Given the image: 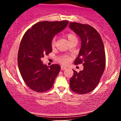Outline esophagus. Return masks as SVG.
Returning a JSON list of instances; mask_svg holds the SVG:
<instances>
[{
    "instance_id": "1",
    "label": "esophagus",
    "mask_w": 121,
    "mask_h": 121,
    "mask_svg": "<svg viewBox=\"0 0 121 121\" xmlns=\"http://www.w3.org/2000/svg\"><path fill=\"white\" fill-rule=\"evenodd\" d=\"M67 68L65 67L64 66H61V70H65V69H66Z\"/></svg>"
}]
</instances>
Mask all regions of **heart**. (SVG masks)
<instances>
[{
  "instance_id": "heart-1",
  "label": "heart",
  "mask_w": 121,
  "mask_h": 121,
  "mask_svg": "<svg viewBox=\"0 0 121 121\" xmlns=\"http://www.w3.org/2000/svg\"><path fill=\"white\" fill-rule=\"evenodd\" d=\"M66 38L68 39V41H70V40L76 38V36L72 34H68L66 35ZM51 45H52V47L55 46V39H53L52 40V43H51ZM57 60L60 62V63L62 64L66 65L69 63V61H70V59L69 58V57L68 56H60L57 58Z\"/></svg>"
}]
</instances>
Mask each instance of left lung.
<instances>
[{"mask_svg": "<svg viewBox=\"0 0 121 121\" xmlns=\"http://www.w3.org/2000/svg\"><path fill=\"white\" fill-rule=\"evenodd\" d=\"M69 28L80 37L81 48L74 63L83 64L84 69L73 70L70 87L75 93H88L96 87L105 70L106 58L104 45L99 33L87 24L70 23Z\"/></svg>", "mask_w": 121, "mask_h": 121, "instance_id": "1", "label": "left lung"}]
</instances>
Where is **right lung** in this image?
<instances>
[{
	"label": "right lung",
	"instance_id": "1",
	"mask_svg": "<svg viewBox=\"0 0 121 121\" xmlns=\"http://www.w3.org/2000/svg\"><path fill=\"white\" fill-rule=\"evenodd\" d=\"M68 23L66 20L39 22L23 36L18 51V66L25 83L34 91L44 92L52 87L61 66H48L41 59L52 52L54 36L64 30Z\"/></svg>",
	"mask_w": 121,
	"mask_h": 121
}]
</instances>
